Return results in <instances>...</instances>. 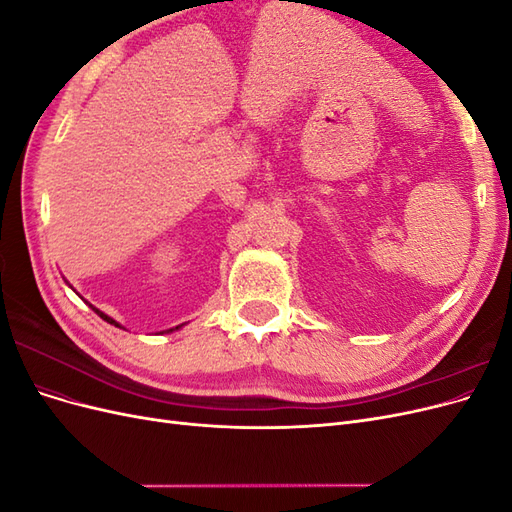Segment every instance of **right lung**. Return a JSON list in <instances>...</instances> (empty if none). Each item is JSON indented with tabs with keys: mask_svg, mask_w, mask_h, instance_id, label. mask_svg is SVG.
I'll return each mask as SVG.
<instances>
[{
	"mask_svg": "<svg viewBox=\"0 0 512 512\" xmlns=\"http://www.w3.org/2000/svg\"><path fill=\"white\" fill-rule=\"evenodd\" d=\"M91 307H94V305H91ZM94 312H96V314H98V316H100L102 320H106V322H111V324H115V327H119V324H117V322H115V320H113L111 316H106V314H102V312H100V309H96V307H94ZM177 329H179V327H177ZM170 331H173V329H170Z\"/></svg>",
	"mask_w": 512,
	"mask_h": 512,
	"instance_id": "obj_1",
	"label": "right lung"
}]
</instances>
